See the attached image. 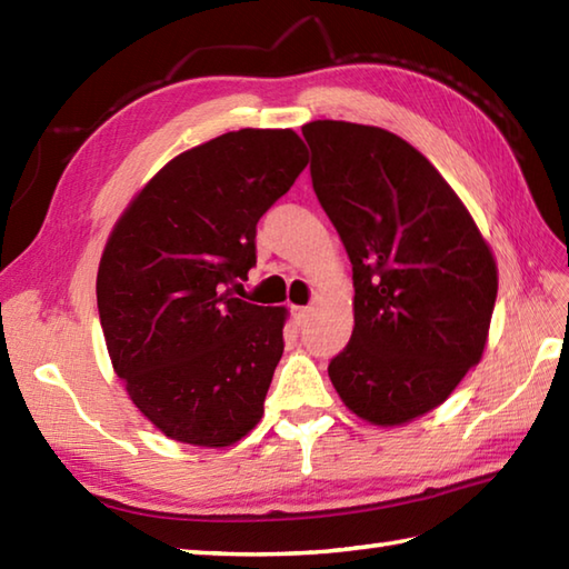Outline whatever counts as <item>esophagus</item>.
I'll return each instance as SVG.
<instances>
[{"label": "esophagus", "instance_id": "1", "mask_svg": "<svg viewBox=\"0 0 569 569\" xmlns=\"http://www.w3.org/2000/svg\"><path fill=\"white\" fill-rule=\"evenodd\" d=\"M308 316H310V308H306V306H293V318H296L298 322H306Z\"/></svg>", "mask_w": 569, "mask_h": 569}]
</instances>
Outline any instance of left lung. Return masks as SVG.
Segmentation results:
<instances>
[{
	"label": "left lung",
	"instance_id": "8db88e82",
	"mask_svg": "<svg viewBox=\"0 0 569 569\" xmlns=\"http://www.w3.org/2000/svg\"><path fill=\"white\" fill-rule=\"evenodd\" d=\"M312 188L352 261L355 330L330 367L342 403L406 426L479 365L499 291L491 247L426 156L391 131L303 127Z\"/></svg>",
	"mask_w": 569,
	"mask_h": 569
}]
</instances>
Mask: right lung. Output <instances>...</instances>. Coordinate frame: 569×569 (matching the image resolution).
<instances>
[{"mask_svg": "<svg viewBox=\"0 0 569 569\" xmlns=\"http://www.w3.org/2000/svg\"><path fill=\"white\" fill-rule=\"evenodd\" d=\"M308 166L293 129H239L168 161L107 239L98 310L117 377L166 438L229 447L257 428L286 308L234 298L257 222Z\"/></svg>", "mask_w": 569, "mask_h": 569, "instance_id": "obj_1", "label": "right lung"}]
</instances>
